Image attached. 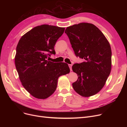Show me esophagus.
Listing matches in <instances>:
<instances>
[{
  "mask_svg": "<svg viewBox=\"0 0 127 127\" xmlns=\"http://www.w3.org/2000/svg\"><path fill=\"white\" fill-rule=\"evenodd\" d=\"M68 66H69V68H70V70L71 71V70H72V68H71V67H72V65H71V64H68Z\"/></svg>",
  "mask_w": 127,
  "mask_h": 127,
  "instance_id": "34e87169",
  "label": "esophagus"
}]
</instances>
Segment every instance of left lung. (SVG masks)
Returning <instances> with one entry per match:
<instances>
[{
	"instance_id": "1",
	"label": "left lung",
	"mask_w": 127,
	"mask_h": 127,
	"mask_svg": "<svg viewBox=\"0 0 127 127\" xmlns=\"http://www.w3.org/2000/svg\"><path fill=\"white\" fill-rule=\"evenodd\" d=\"M67 35L77 57L84 61L72 66L78 75L72 87L78 94L89 97L100 91L105 84L112 67L110 43L94 25L81 23L68 27Z\"/></svg>"
}]
</instances>
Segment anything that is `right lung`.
Returning a JSON list of instances; mask_svg holds the SVG:
<instances>
[{
    "instance_id": "1",
    "label": "right lung",
    "mask_w": 127,
    "mask_h": 127,
    "mask_svg": "<svg viewBox=\"0 0 127 127\" xmlns=\"http://www.w3.org/2000/svg\"><path fill=\"white\" fill-rule=\"evenodd\" d=\"M64 30L55 26H38L25 33L18 43L15 64L20 81L36 98L50 96L57 89L59 77L70 72L67 64L47 60L50 54H56L55 45Z\"/></svg>"
}]
</instances>
